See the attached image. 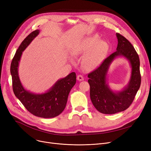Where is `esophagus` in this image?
Returning a JSON list of instances; mask_svg holds the SVG:
<instances>
[{
  "label": "esophagus",
  "instance_id": "1",
  "mask_svg": "<svg viewBox=\"0 0 151 151\" xmlns=\"http://www.w3.org/2000/svg\"><path fill=\"white\" fill-rule=\"evenodd\" d=\"M77 80H78V81H83V80H84V78H83V76H82V75H78L77 76Z\"/></svg>",
  "mask_w": 151,
  "mask_h": 151
}]
</instances>
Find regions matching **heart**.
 <instances>
[{
  "instance_id": "b5f03b06",
  "label": "heart",
  "mask_w": 151,
  "mask_h": 151,
  "mask_svg": "<svg viewBox=\"0 0 151 151\" xmlns=\"http://www.w3.org/2000/svg\"><path fill=\"white\" fill-rule=\"evenodd\" d=\"M108 45L104 41H100L98 36L88 38L79 45L73 51L74 55H86L83 60V64L88 69L98 66L108 52Z\"/></svg>"
}]
</instances>
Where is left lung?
Here are the masks:
<instances>
[{
    "mask_svg": "<svg viewBox=\"0 0 151 151\" xmlns=\"http://www.w3.org/2000/svg\"><path fill=\"white\" fill-rule=\"evenodd\" d=\"M116 51L106 58L100 66L89 73L90 98L95 108L103 114H112L127 109L132 103L140 88L141 76L139 70L140 61L132 45L118 33ZM123 56L129 61L132 75L128 85L121 91L113 92L107 83V73L109 66L117 57Z\"/></svg>",
    "mask_w": 151,
    "mask_h": 151,
    "instance_id": "obj_1",
    "label": "left lung"
}]
</instances>
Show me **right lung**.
I'll return each mask as SVG.
<instances>
[{
  "label": "right lung",
  "mask_w": 151,
  "mask_h": 151,
  "mask_svg": "<svg viewBox=\"0 0 151 151\" xmlns=\"http://www.w3.org/2000/svg\"><path fill=\"white\" fill-rule=\"evenodd\" d=\"M39 32V30L32 32L21 43L11 63L10 73L14 93L25 108L34 116L52 118L60 114L65 109L70 91L76 83V76L75 73L72 72L63 78L58 80L48 91L42 94L31 93L24 88L18 72L20 58L22 52Z\"/></svg>",
  "instance_id": "add662e5"
}]
</instances>
